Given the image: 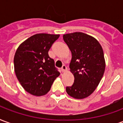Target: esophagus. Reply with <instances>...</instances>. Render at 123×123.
Returning <instances> with one entry per match:
<instances>
[{
	"label": "esophagus",
	"instance_id": "1",
	"mask_svg": "<svg viewBox=\"0 0 123 123\" xmlns=\"http://www.w3.org/2000/svg\"><path fill=\"white\" fill-rule=\"evenodd\" d=\"M61 70H62V72H67V67H66L65 65H63V66H62V68H61Z\"/></svg>",
	"mask_w": 123,
	"mask_h": 123
}]
</instances>
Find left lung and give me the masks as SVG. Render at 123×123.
<instances>
[{
	"label": "left lung",
	"instance_id": "left-lung-1",
	"mask_svg": "<svg viewBox=\"0 0 123 123\" xmlns=\"http://www.w3.org/2000/svg\"><path fill=\"white\" fill-rule=\"evenodd\" d=\"M72 53L70 70L74 76L72 86L66 88L72 98L82 99L92 93L100 82L105 69L103 49L98 41L82 32L63 35Z\"/></svg>",
	"mask_w": 123,
	"mask_h": 123
}]
</instances>
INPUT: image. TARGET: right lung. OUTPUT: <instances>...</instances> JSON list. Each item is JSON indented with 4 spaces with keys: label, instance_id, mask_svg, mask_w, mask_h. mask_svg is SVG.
I'll use <instances>...</instances> for the list:
<instances>
[{
    "label": "right lung",
    "instance_id": "1",
    "mask_svg": "<svg viewBox=\"0 0 123 123\" xmlns=\"http://www.w3.org/2000/svg\"><path fill=\"white\" fill-rule=\"evenodd\" d=\"M60 35L37 33L18 47L14 58L18 80L27 92L41 96L49 92L60 75L55 62L49 56V50Z\"/></svg>",
    "mask_w": 123,
    "mask_h": 123
}]
</instances>
